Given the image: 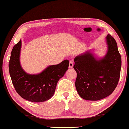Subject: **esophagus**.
I'll return each mask as SVG.
<instances>
[{
	"mask_svg": "<svg viewBox=\"0 0 129 129\" xmlns=\"http://www.w3.org/2000/svg\"><path fill=\"white\" fill-rule=\"evenodd\" d=\"M73 66H74V63H73V61H70V63H69V67H70V68H72Z\"/></svg>",
	"mask_w": 129,
	"mask_h": 129,
	"instance_id": "1",
	"label": "esophagus"
}]
</instances>
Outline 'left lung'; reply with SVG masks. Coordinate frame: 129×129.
<instances>
[{"instance_id": "obj_1", "label": "left lung", "mask_w": 129, "mask_h": 129, "mask_svg": "<svg viewBox=\"0 0 129 129\" xmlns=\"http://www.w3.org/2000/svg\"><path fill=\"white\" fill-rule=\"evenodd\" d=\"M108 52L103 58L97 59L90 51L74 59L77 73L75 86L82 99L97 101L108 97L118 85L122 59L116 40L108 34L106 38Z\"/></svg>"}]
</instances>
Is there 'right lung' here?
Segmentation results:
<instances>
[{
	"instance_id": "right-lung-1",
	"label": "right lung",
	"mask_w": 129,
	"mask_h": 129,
	"mask_svg": "<svg viewBox=\"0 0 129 129\" xmlns=\"http://www.w3.org/2000/svg\"><path fill=\"white\" fill-rule=\"evenodd\" d=\"M21 40L14 46L11 53L9 68L11 81L17 93L26 100L39 103L50 99L57 82L68 69L69 61L65 59L57 65L48 67L40 74H28L20 63Z\"/></svg>"
}]
</instances>
